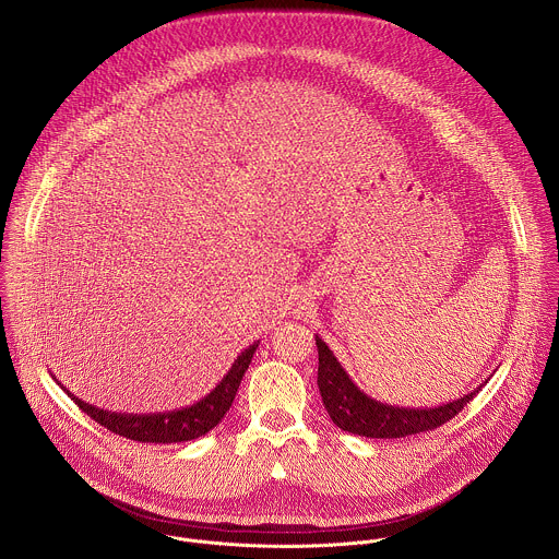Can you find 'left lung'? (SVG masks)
Segmentation results:
<instances>
[{
  "label": "left lung",
  "mask_w": 559,
  "mask_h": 559,
  "mask_svg": "<svg viewBox=\"0 0 559 559\" xmlns=\"http://www.w3.org/2000/svg\"><path fill=\"white\" fill-rule=\"evenodd\" d=\"M318 346V389L322 395V404L331 417V421L350 435L368 437V439H402L411 435H419L426 430H435L459 415L472 397L483 389H474L472 393L454 400L450 404L437 408H400L389 406L370 395H366L337 361L326 342L316 333Z\"/></svg>",
  "instance_id": "left-lung-1"
}]
</instances>
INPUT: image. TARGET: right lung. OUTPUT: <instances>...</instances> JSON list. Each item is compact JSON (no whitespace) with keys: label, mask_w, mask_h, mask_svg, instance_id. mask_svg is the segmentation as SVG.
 <instances>
[{"label":"right lung","mask_w":559,"mask_h":559,"mask_svg":"<svg viewBox=\"0 0 559 559\" xmlns=\"http://www.w3.org/2000/svg\"><path fill=\"white\" fill-rule=\"evenodd\" d=\"M257 342L250 344L248 348L241 350V355L235 359L224 380L198 404L186 406L179 411H168V413H148V415H133V413H111L96 408L70 393L61 382H55L68 393V397L74 400V404L87 413L94 421L105 426L107 430L127 437L131 441H142V443H183V441H193L211 432L224 415L230 411L235 395L239 391V384L246 376V370L252 361V355L257 350Z\"/></svg>","instance_id":"obj_1"}]
</instances>
